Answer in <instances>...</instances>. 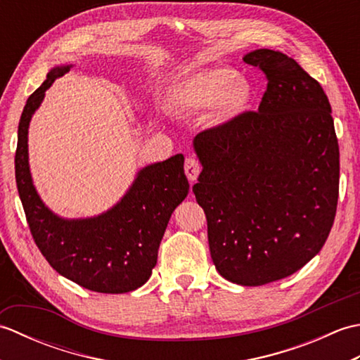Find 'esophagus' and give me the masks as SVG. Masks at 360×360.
<instances>
[{
    "instance_id": "esophagus-1",
    "label": "esophagus",
    "mask_w": 360,
    "mask_h": 360,
    "mask_svg": "<svg viewBox=\"0 0 360 360\" xmlns=\"http://www.w3.org/2000/svg\"><path fill=\"white\" fill-rule=\"evenodd\" d=\"M184 170H186L188 181L193 182V181H196V178L201 173V164L198 162L195 158H187L186 164H184Z\"/></svg>"
}]
</instances>
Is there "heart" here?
<instances>
[{"label": "heart", "mask_w": 360, "mask_h": 360, "mask_svg": "<svg viewBox=\"0 0 360 360\" xmlns=\"http://www.w3.org/2000/svg\"><path fill=\"white\" fill-rule=\"evenodd\" d=\"M249 101L248 85L232 68L217 66L201 71L174 85L172 106L184 112L213 110L219 120H229L244 110Z\"/></svg>", "instance_id": "1"}]
</instances>
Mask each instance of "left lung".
Instances as JSON below:
<instances>
[{"mask_svg": "<svg viewBox=\"0 0 360 360\" xmlns=\"http://www.w3.org/2000/svg\"><path fill=\"white\" fill-rule=\"evenodd\" d=\"M267 86L258 111L196 134L193 193L217 271L243 286L289 277L314 258L338 210L339 143L320 83L286 53L243 58Z\"/></svg>", "mask_w": 360, "mask_h": 360, "instance_id": "left-lung-1", "label": "left lung"}]
</instances>
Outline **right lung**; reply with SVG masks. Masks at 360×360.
I'll return each mask as SVG.
<instances>
[{
	"instance_id": "1",
	"label": "right lung",
	"mask_w": 360,
	"mask_h": 360,
	"mask_svg": "<svg viewBox=\"0 0 360 360\" xmlns=\"http://www.w3.org/2000/svg\"><path fill=\"white\" fill-rule=\"evenodd\" d=\"M68 70L70 66L52 70L22 110L15 151L20 200L37 248L60 275L94 292H129L150 278L168 219L188 193L184 156L142 168L122 201L102 215L88 219L53 215L30 178L27 128L46 89Z\"/></svg>"
}]
</instances>
